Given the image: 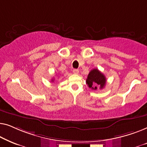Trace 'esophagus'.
I'll list each match as a JSON object with an SVG mask.
<instances>
[{
	"mask_svg": "<svg viewBox=\"0 0 147 147\" xmlns=\"http://www.w3.org/2000/svg\"><path fill=\"white\" fill-rule=\"evenodd\" d=\"M73 73L75 74H79V70H78V69H74L73 70Z\"/></svg>",
	"mask_w": 147,
	"mask_h": 147,
	"instance_id": "34e87169",
	"label": "esophagus"
}]
</instances>
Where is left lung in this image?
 Returning <instances> with one entry per match:
<instances>
[{"instance_id": "left-lung-1", "label": "left lung", "mask_w": 147, "mask_h": 147, "mask_svg": "<svg viewBox=\"0 0 147 147\" xmlns=\"http://www.w3.org/2000/svg\"><path fill=\"white\" fill-rule=\"evenodd\" d=\"M106 82L105 76L98 69H92L86 80V84L88 87L92 90H97V86H100V89H102L105 86Z\"/></svg>"}]
</instances>
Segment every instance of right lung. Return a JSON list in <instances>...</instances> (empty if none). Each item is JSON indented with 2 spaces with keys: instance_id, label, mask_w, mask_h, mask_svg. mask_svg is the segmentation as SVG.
<instances>
[{
  "instance_id": "1",
  "label": "right lung",
  "mask_w": 147,
  "mask_h": 147,
  "mask_svg": "<svg viewBox=\"0 0 147 147\" xmlns=\"http://www.w3.org/2000/svg\"><path fill=\"white\" fill-rule=\"evenodd\" d=\"M54 81V79H53V80H52V82H53Z\"/></svg>"
}]
</instances>
